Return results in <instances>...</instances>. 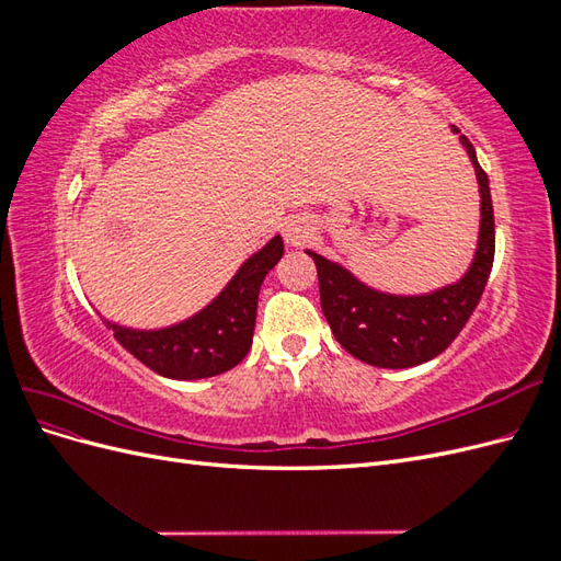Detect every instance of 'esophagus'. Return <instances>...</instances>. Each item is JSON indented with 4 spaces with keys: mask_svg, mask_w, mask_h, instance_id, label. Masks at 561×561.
<instances>
[{
    "mask_svg": "<svg viewBox=\"0 0 561 561\" xmlns=\"http://www.w3.org/2000/svg\"><path fill=\"white\" fill-rule=\"evenodd\" d=\"M283 236L287 245H304L313 236V222L307 215H293L285 219Z\"/></svg>",
    "mask_w": 561,
    "mask_h": 561,
    "instance_id": "esophagus-1",
    "label": "esophagus"
}]
</instances>
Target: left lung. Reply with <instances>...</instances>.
Returning <instances> with one entry per match:
<instances>
[{
  "label": "left lung",
  "instance_id": "8db88e82",
  "mask_svg": "<svg viewBox=\"0 0 561 561\" xmlns=\"http://www.w3.org/2000/svg\"><path fill=\"white\" fill-rule=\"evenodd\" d=\"M461 145L478 173L482 196L478 252L461 280L428 295H386L371 290L344 266L307 250L318 268L320 307L332 334L351 355L367 365L404 369L433 360L466 328L480 304L496 250L494 206H491L489 178L466 135H461Z\"/></svg>",
  "mask_w": 561,
  "mask_h": 561
}]
</instances>
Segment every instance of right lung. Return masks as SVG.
I'll list each match as a JSON object with an SVG mask.
<instances>
[{"label": "right lung", "mask_w": 561, "mask_h": 561, "mask_svg": "<svg viewBox=\"0 0 561 561\" xmlns=\"http://www.w3.org/2000/svg\"><path fill=\"white\" fill-rule=\"evenodd\" d=\"M283 257L274 236L239 268L206 309L163 330H130L107 322L114 339L133 358L168 379H208L239 365L250 346L257 318L260 287Z\"/></svg>", "instance_id": "right-lung-1"}]
</instances>
